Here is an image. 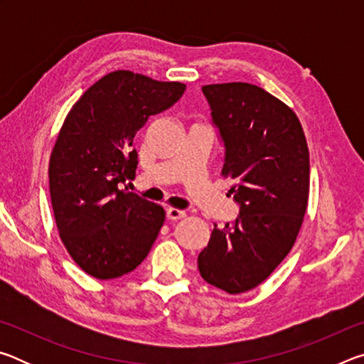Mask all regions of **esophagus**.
Returning <instances> with one entry per match:
<instances>
[{"label": "esophagus", "instance_id": "34e87169", "mask_svg": "<svg viewBox=\"0 0 364 364\" xmlns=\"http://www.w3.org/2000/svg\"><path fill=\"white\" fill-rule=\"evenodd\" d=\"M184 217H186V212L181 210V208H175V207L167 208V218L168 220H181Z\"/></svg>", "mask_w": 364, "mask_h": 364}]
</instances>
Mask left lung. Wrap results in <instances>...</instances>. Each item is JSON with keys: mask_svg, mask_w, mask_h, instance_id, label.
Instances as JSON below:
<instances>
[{"mask_svg": "<svg viewBox=\"0 0 364 364\" xmlns=\"http://www.w3.org/2000/svg\"><path fill=\"white\" fill-rule=\"evenodd\" d=\"M226 152L221 176L241 205L223 230L213 225L197 258L200 276L228 294L252 291L291 252L310 193V154L299 117L252 83L202 86Z\"/></svg>", "mask_w": 364, "mask_h": 364, "instance_id": "1", "label": "left lung"}]
</instances>
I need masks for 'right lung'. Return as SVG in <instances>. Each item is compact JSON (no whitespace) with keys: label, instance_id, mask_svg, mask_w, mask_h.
I'll use <instances>...</instances> for the list:
<instances>
[{"label":"right lung","instance_id":"1","mask_svg":"<svg viewBox=\"0 0 364 364\" xmlns=\"http://www.w3.org/2000/svg\"><path fill=\"white\" fill-rule=\"evenodd\" d=\"M186 85L115 70L73 104L49 157V193L60 241L85 273L115 279L149 254L165 221L162 205L119 184L136 175L133 139L180 100Z\"/></svg>","mask_w":364,"mask_h":364}]
</instances>
